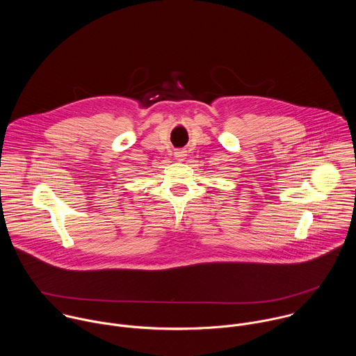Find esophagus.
Segmentation results:
<instances>
[{"label": "esophagus", "mask_w": 356, "mask_h": 356, "mask_svg": "<svg viewBox=\"0 0 356 356\" xmlns=\"http://www.w3.org/2000/svg\"><path fill=\"white\" fill-rule=\"evenodd\" d=\"M175 159H177L178 161H184V160L186 159V152H185V151H178V152H175Z\"/></svg>", "instance_id": "esophagus-1"}]
</instances>
